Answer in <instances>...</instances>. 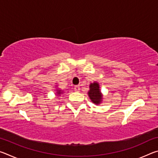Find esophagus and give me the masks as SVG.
Segmentation results:
<instances>
[{
    "label": "esophagus",
    "instance_id": "34e87169",
    "mask_svg": "<svg viewBox=\"0 0 158 158\" xmlns=\"http://www.w3.org/2000/svg\"><path fill=\"white\" fill-rule=\"evenodd\" d=\"M74 90H75V91H77V92H78V91H79V90H80V88H79V85H76V86L74 88Z\"/></svg>",
    "mask_w": 158,
    "mask_h": 158
}]
</instances>
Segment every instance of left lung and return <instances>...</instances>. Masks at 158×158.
<instances>
[{"label": "left lung", "mask_w": 158, "mask_h": 158, "mask_svg": "<svg viewBox=\"0 0 158 158\" xmlns=\"http://www.w3.org/2000/svg\"><path fill=\"white\" fill-rule=\"evenodd\" d=\"M90 90L88 92L90 100L95 105H99L102 100V94L100 90V85L98 82L91 83L89 85Z\"/></svg>", "instance_id": "1"}]
</instances>
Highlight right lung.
I'll list each match as a JSON object with an SVG mask.
<instances>
[{"label":"right lung","mask_w":158,"mask_h":158,"mask_svg":"<svg viewBox=\"0 0 158 158\" xmlns=\"http://www.w3.org/2000/svg\"><path fill=\"white\" fill-rule=\"evenodd\" d=\"M63 93V91L62 90H59V89H57V92H56V93H57V95H60L61 93Z\"/></svg>","instance_id":"obj_1"}]
</instances>
